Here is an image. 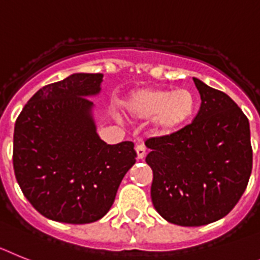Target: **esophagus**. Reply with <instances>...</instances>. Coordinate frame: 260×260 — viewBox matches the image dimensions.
<instances>
[{
    "label": "esophagus",
    "mask_w": 260,
    "mask_h": 260,
    "mask_svg": "<svg viewBox=\"0 0 260 260\" xmlns=\"http://www.w3.org/2000/svg\"><path fill=\"white\" fill-rule=\"evenodd\" d=\"M136 153H137V158H139V159H143V158H145L146 155V149L144 148L143 145H137Z\"/></svg>",
    "instance_id": "1"
}]
</instances>
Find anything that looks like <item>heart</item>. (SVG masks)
<instances>
[{
    "mask_svg": "<svg viewBox=\"0 0 260 260\" xmlns=\"http://www.w3.org/2000/svg\"><path fill=\"white\" fill-rule=\"evenodd\" d=\"M196 107V95L189 89L141 87L123 101L124 116L131 121L149 120L154 136H170L186 127Z\"/></svg>",
    "mask_w": 260,
    "mask_h": 260,
    "instance_id": "1",
    "label": "heart"
}]
</instances>
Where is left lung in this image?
Here are the masks:
<instances>
[{"mask_svg":"<svg viewBox=\"0 0 260 260\" xmlns=\"http://www.w3.org/2000/svg\"><path fill=\"white\" fill-rule=\"evenodd\" d=\"M202 105L193 121L170 136L148 140L150 196L171 224L202 226L225 217L249 183L250 124L225 92L193 78Z\"/></svg>","mask_w":260,"mask_h":260,"instance_id":"8db88e82","label":"left lung"}]
</instances>
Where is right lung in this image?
I'll return each instance as SVG.
<instances>
[{"label": "right lung", "mask_w": 260, "mask_h": 260, "mask_svg": "<svg viewBox=\"0 0 260 260\" xmlns=\"http://www.w3.org/2000/svg\"><path fill=\"white\" fill-rule=\"evenodd\" d=\"M103 74L74 73L31 96L15 121L13 165L22 192L49 220L89 224L114 204L136 162L133 143L108 145L96 133L90 96Z\"/></svg>", "instance_id": "obj_1"}]
</instances>
